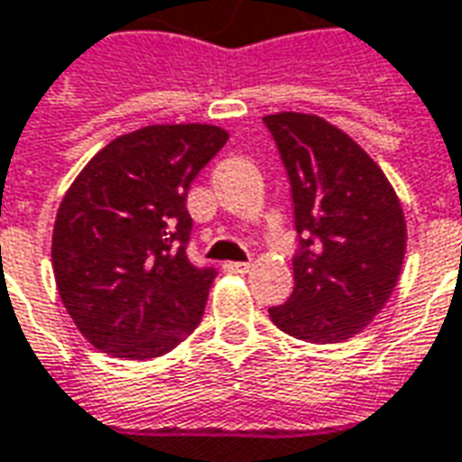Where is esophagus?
<instances>
[{
  "mask_svg": "<svg viewBox=\"0 0 462 462\" xmlns=\"http://www.w3.org/2000/svg\"><path fill=\"white\" fill-rule=\"evenodd\" d=\"M224 268L228 271V273H248V271H251V263H238V261H228Z\"/></svg>",
  "mask_w": 462,
  "mask_h": 462,
  "instance_id": "obj_1",
  "label": "esophagus"
}]
</instances>
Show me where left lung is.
I'll use <instances>...</instances> for the list:
<instances>
[{
	"label": "left lung",
	"instance_id": "left-lung-1",
	"mask_svg": "<svg viewBox=\"0 0 462 462\" xmlns=\"http://www.w3.org/2000/svg\"><path fill=\"white\" fill-rule=\"evenodd\" d=\"M293 201L299 248L293 293L268 316L309 343L353 338L385 306L401 276L405 218L385 173L348 134L310 114H271Z\"/></svg>",
	"mask_w": 462,
	"mask_h": 462
}]
</instances>
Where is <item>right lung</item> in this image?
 Returning <instances> with one entry per match:
<instances>
[{
  "label": "right lung",
  "instance_id": "obj_1",
  "mask_svg": "<svg viewBox=\"0 0 462 462\" xmlns=\"http://www.w3.org/2000/svg\"><path fill=\"white\" fill-rule=\"evenodd\" d=\"M228 142L208 124H163L104 146L59 206L51 263L87 341L129 361L159 358L201 323L214 266L186 254V194Z\"/></svg>",
  "mask_w": 462,
  "mask_h": 462
}]
</instances>
